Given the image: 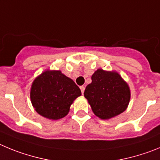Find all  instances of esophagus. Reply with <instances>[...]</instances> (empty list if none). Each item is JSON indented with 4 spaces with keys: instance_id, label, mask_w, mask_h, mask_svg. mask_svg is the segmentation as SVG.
Instances as JSON below:
<instances>
[{
    "instance_id": "1",
    "label": "esophagus",
    "mask_w": 160,
    "mask_h": 160,
    "mask_svg": "<svg viewBox=\"0 0 160 160\" xmlns=\"http://www.w3.org/2000/svg\"><path fill=\"white\" fill-rule=\"evenodd\" d=\"M80 90H81L82 94H83V92H84V90H85V87H84V86H80Z\"/></svg>"
}]
</instances>
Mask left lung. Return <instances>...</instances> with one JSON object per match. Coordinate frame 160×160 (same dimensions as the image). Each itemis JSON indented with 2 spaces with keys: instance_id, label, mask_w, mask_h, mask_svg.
<instances>
[{
  "instance_id": "left-lung-1",
  "label": "left lung",
  "mask_w": 160,
  "mask_h": 160,
  "mask_svg": "<svg viewBox=\"0 0 160 160\" xmlns=\"http://www.w3.org/2000/svg\"><path fill=\"white\" fill-rule=\"evenodd\" d=\"M84 97L96 116L109 119L124 112L131 98L128 83L116 72L97 69L92 76V83L84 91Z\"/></svg>"
}]
</instances>
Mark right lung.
<instances>
[{"mask_svg":"<svg viewBox=\"0 0 160 160\" xmlns=\"http://www.w3.org/2000/svg\"><path fill=\"white\" fill-rule=\"evenodd\" d=\"M81 96L80 88L60 71L46 70L32 83L30 98L36 112L49 119L67 116L70 106Z\"/></svg>","mask_w":160,"mask_h":160,"instance_id":"add662e5","label":"right lung"}]
</instances>
